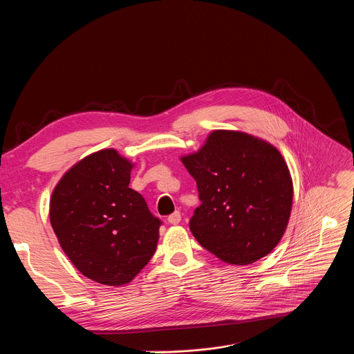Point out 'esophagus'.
Returning <instances> with one entry per match:
<instances>
[{
	"mask_svg": "<svg viewBox=\"0 0 354 354\" xmlns=\"http://www.w3.org/2000/svg\"><path fill=\"white\" fill-rule=\"evenodd\" d=\"M168 223L169 224H179L180 223V213L179 212H175V213H172L171 216H168Z\"/></svg>",
	"mask_w": 354,
	"mask_h": 354,
	"instance_id": "34e87169",
	"label": "esophagus"
}]
</instances>
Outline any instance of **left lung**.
I'll return each instance as SVG.
<instances>
[{
  "instance_id": "left-lung-1",
  "label": "left lung",
  "mask_w": 354,
  "mask_h": 354,
  "mask_svg": "<svg viewBox=\"0 0 354 354\" xmlns=\"http://www.w3.org/2000/svg\"><path fill=\"white\" fill-rule=\"evenodd\" d=\"M182 162L201 201L189 221L197 242L231 265L270 254L292 203L290 171L279 151L246 133L216 130Z\"/></svg>"
}]
</instances>
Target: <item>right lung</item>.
Listing matches in <instances>:
<instances>
[{"label": "right lung", "mask_w": 354, "mask_h": 354, "mask_svg": "<svg viewBox=\"0 0 354 354\" xmlns=\"http://www.w3.org/2000/svg\"><path fill=\"white\" fill-rule=\"evenodd\" d=\"M131 162L102 149L75 164L50 200V223L74 266L106 284L130 283L153 258L161 220L129 187Z\"/></svg>", "instance_id": "right-lung-1"}]
</instances>
